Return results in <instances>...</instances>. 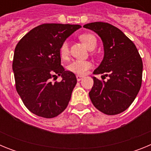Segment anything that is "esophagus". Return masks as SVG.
I'll list each match as a JSON object with an SVG mask.
<instances>
[{"label":"esophagus","instance_id":"esophagus-1","mask_svg":"<svg viewBox=\"0 0 151 151\" xmlns=\"http://www.w3.org/2000/svg\"><path fill=\"white\" fill-rule=\"evenodd\" d=\"M84 76H81V75H76V78H77V81H80V80H82Z\"/></svg>","mask_w":151,"mask_h":151}]
</instances>
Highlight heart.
<instances>
[{"label":"heart","mask_w":151,"mask_h":151,"mask_svg":"<svg viewBox=\"0 0 151 151\" xmlns=\"http://www.w3.org/2000/svg\"><path fill=\"white\" fill-rule=\"evenodd\" d=\"M80 39L83 41L88 48L90 50L95 48L97 46V39L94 35L91 34H83L80 36ZM69 54V43L67 41H64L60 47V55L63 60L67 59ZM92 67L91 62L88 60H75L68 65L67 69L69 71L77 74L84 75L87 73L88 70Z\"/></svg>","instance_id":"b5f03b06"}]
</instances>
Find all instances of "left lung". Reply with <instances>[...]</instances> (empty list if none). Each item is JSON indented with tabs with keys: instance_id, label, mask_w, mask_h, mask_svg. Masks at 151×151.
<instances>
[{
	"instance_id": "8db88e82",
	"label": "left lung",
	"mask_w": 151,
	"mask_h": 151,
	"mask_svg": "<svg viewBox=\"0 0 151 151\" xmlns=\"http://www.w3.org/2000/svg\"><path fill=\"white\" fill-rule=\"evenodd\" d=\"M101 37L104 56L94 74L109 77L101 81L93 77L89 92L92 104L106 115H116L129 107L139 92L143 63L136 46L120 29L107 22H95L83 26Z\"/></svg>"
}]
</instances>
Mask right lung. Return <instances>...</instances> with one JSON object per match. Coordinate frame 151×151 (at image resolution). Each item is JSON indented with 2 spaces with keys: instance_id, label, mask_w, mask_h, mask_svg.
Wrapping results in <instances>:
<instances>
[{
  "instance_id": "add662e5",
  "label": "right lung",
  "mask_w": 151,
  "mask_h": 151,
  "mask_svg": "<svg viewBox=\"0 0 151 151\" xmlns=\"http://www.w3.org/2000/svg\"><path fill=\"white\" fill-rule=\"evenodd\" d=\"M81 27L42 24L24 35L16 46L13 61L16 89L28 110L38 116L54 118L68 106L77 79L61 66L60 47ZM57 74L62 80L52 83L50 79Z\"/></svg>"
}]
</instances>
